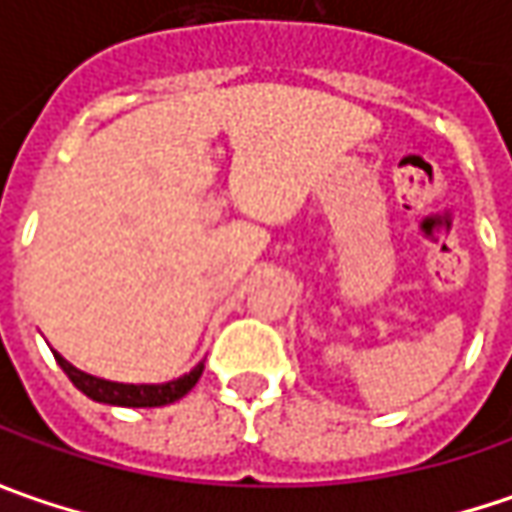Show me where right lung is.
Segmentation results:
<instances>
[{
  "label": "right lung",
  "instance_id": "1",
  "mask_svg": "<svg viewBox=\"0 0 512 512\" xmlns=\"http://www.w3.org/2000/svg\"><path fill=\"white\" fill-rule=\"evenodd\" d=\"M59 367L68 373V379L88 399L93 402H105V404H116V407H162V404L179 402L185 396L187 390H193V384L199 382L205 364H196L187 376L176 379V382H165V384H119V382H105V379H96V376H88L82 370H76L68 359H62L59 353H53Z\"/></svg>",
  "mask_w": 512,
  "mask_h": 512
}]
</instances>
